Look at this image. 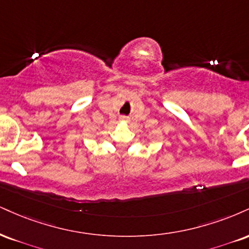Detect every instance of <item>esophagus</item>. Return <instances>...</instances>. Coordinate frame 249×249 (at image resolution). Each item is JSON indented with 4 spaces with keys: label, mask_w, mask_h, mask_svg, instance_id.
<instances>
[{
    "label": "esophagus",
    "mask_w": 249,
    "mask_h": 249,
    "mask_svg": "<svg viewBox=\"0 0 249 249\" xmlns=\"http://www.w3.org/2000/svg\"><path fill=\"white\" fill-rule=\"evenodd\" d=\"M121 121H128V118H127V117H125V116H122Z\"/></svg>",
    "instance_id": "obj_1"
}]
</instances>
